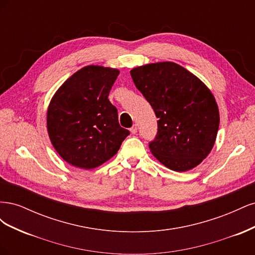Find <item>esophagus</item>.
<instances>
[{"label": "esophagus", "mask_w": 255, "mask_h": 255, "mask_svg": "<svg viewBox=\"0 0 255 255\" xmlns=\"http://www.w3.org/2000/svg\"><path fill=\"white\" fill-rule=\"evenodd\" d=\"M137 128H137V125H133V127L129 128L130 133H132V134H136V133H137Z\"/></svg>", "instance_id": "esophagus-1"}]
</instances>
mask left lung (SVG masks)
<instances>
[{
	"label": "left lung",
	"mask_w": 255,
	"mask_h": 255,
	"mask_svg": "<svg viewBox=\"0 0 255 255\" xmlns=\"http://www.w3.org/2000/svg\"><path fill=\"white\" fill-rule=\"evenodd\" d=\"M130 76L158 118L156 136L149 142L153 155L177 172L198 166L213 149L219 128L210 89L171 61L134 68Z\"/></svg>",
	"instance_id": "left-lung-1"
}]
</instances>
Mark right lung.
Segmentation results:
<instances>
[{
	"instance_id": "add662e5",
	"label": "right lung",
	"mask_w": 255,
	"mask_h": 255,
	"mask_svg": "<svg viewBox=\"0 0 255 255\" xmlns=\"http://www.w3.org/2000/svg\"><path fill=\"white\" fill-rule=\"evenodd\" d=\"M119 70L87 66L70 76L51 100L47 127L51 142L67 163L92 169L119 150L129 130L120 127L109 95Z\"/></svg>"
}]
</instances>
